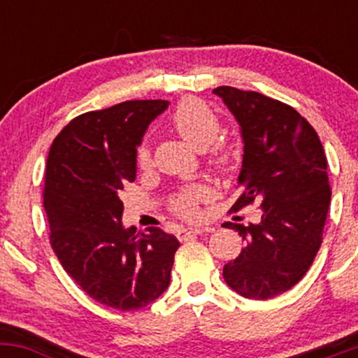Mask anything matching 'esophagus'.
Wrapping results in <instances>:
<instances>
[{"label":"esophagus","instance_id":"34e87169","mask_svg":"<svg viewBox=\"0 0 358 358\" xmlns=\"http://www.w3.org/2000/svg\"><path fill=\"white\" fill-rule=\"evenodd\" d=\"M208 231H210L208 227H188V229H182V231L178 232V237L180 239H192V237H196L200 236V234L208 232Z\"/></svg>","mask_w":358,"mask_h":358}]
</instances>
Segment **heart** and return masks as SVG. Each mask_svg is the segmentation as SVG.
<instances>
[{"instance_id":"1","label":"heart","mask_w":358,"mask_h":358,"mask_svg":"<svg viewBox=\"0 0 358 358\" xmlns=\"http://www.w3.org/2000/svg\"><path fill=\"white\" fill-rule=\"evenodd\" d=\"M170 121L176 133L196 150L208 148V159L217 171L231 173L236 168L237 159H239L237 150L231 143L217 141V136L222 131V121L219 114L207 102L199 97H185L176 104ZM136 163L139 168L150 166L151 150L146 141L138 146ZM207 195L208 190L203 185L183 188L171 199V210L185 219H192L199 213V205L207 199Z\"/></svg>"}]
</instances>
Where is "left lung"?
<instances>
[{"label":"left lung","instance_id":"left-lung-1","mask_svg":"<svg viewBox=\"0 0 358 358\" xmlns=\"http://www.w3.org/2000/svg\"><path fill=\"white\" fill-rule=\"evenodd\" d=\"M241 124L242 193L231 212L259 203V224L236 229L245 248L224 266V279L241 296L269 299L291 289L313 264L330 207L322 141L296 109L254 90L213 89Z\"/></svg>","mask_w":358,"mask_h":358}]
</instances>
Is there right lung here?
Here are the masks:
<instances>
[{"label":"right lung","mask_w":358,"mask_h":358,"mask_svg":"<svg viewBox=\"0 0 358 358\" xmlns=\"http://www.w3.org/2000/svg\"><path fill=\"white\" fill-rule=\"evenodd\" d=\"M168 101H126L73 117L53 139L43 207L50 245L82 291L114 310H141L170 285L180 242L158 227L124 229L119 193L136 178V146Z\"/></svg>","instance_id":"add662e5"}]
</instances>
